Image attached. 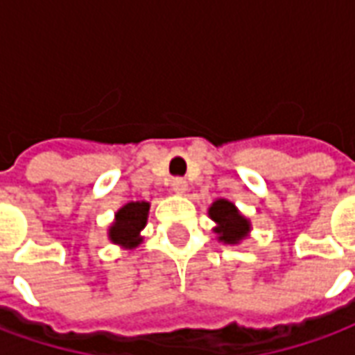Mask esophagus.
<instances>
[{
  "label": "esophagus",
  "mask_w": 355,
  "mask_h": 355,
  "mask_svg": "<svg viewBox=\"0 0 355 355\" xmlns=\"http://www.w3.org/2000/svg\"><path fill=\"white\" fill-rule=\"evenodd\" d=\"M171 186H173V190L177 192V194H184L186 188H188V182H186L184 178H173V182H171Z\"/></svg>",
  "instance_id": "34e87169"
}]
</instances>
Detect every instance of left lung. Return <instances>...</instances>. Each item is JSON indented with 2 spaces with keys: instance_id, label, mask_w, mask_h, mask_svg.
Returning <instances> with one entry per match:
<instances>
[{
  "instance_id": "1",
  "label": "left lung",
  "mask_w": 355,
  "mask_h": 355,
  "mask_svg": "<svg viewBox=\"0 0 355 355\" xmlns=\"http://www.w3.org/2000/svg\"><path fill=\"white\" fill-rule=\"evenodd\" d=\"M209 215L215 223H219V227L215 229V232H219V240L227 242V244H236L238 240L246 236V232L250 230L248 220L236 211V207L227 200H217L213 203Z\"/></svg>"
}]
</instances>
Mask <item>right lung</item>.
Returning a JSON list of instances; mask_svg holds the SVG:
<instances>
[{
    "mask_svg": "<svg viewBox=\"0 0 355 355\" xmlns=\"http://www.w3.org/2000/svg\"><path fill=\"white\" fill-rule=\"evenodd\" d=\"M148 209H150V203L146 202H132L126 203L125 207H121L117 211L115 225L109 230L111 240L115 244H125L126 248L138 246L142 242V238L138 234L146 227Z\"/></svg>",
    "mask_w": 355,
    "mask_h": 355,
    "instance_id": "add662e5",
    "label": "right lung"
}]
</instances>
